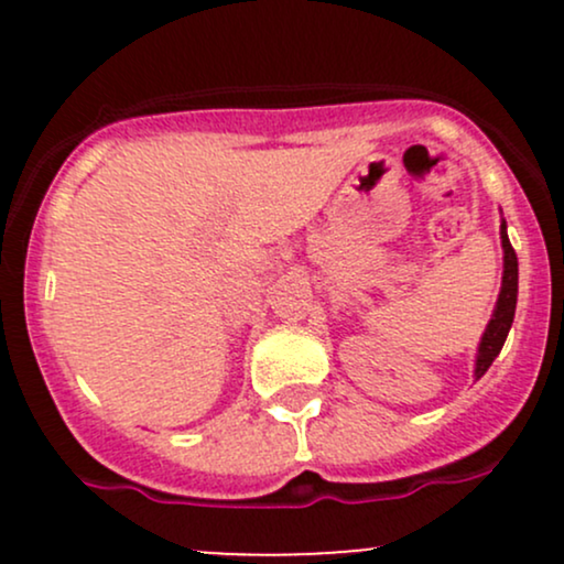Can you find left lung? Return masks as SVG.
Listing matches in <instances>:
<instances>
[{
  "instance_id": "left-lung-1",
  "label": "left lung",
  "mask_w": 564,
  "mask_h": 564,
  "mask_svg": "<svg viewBox=\"0 0 564 564\" xmlns=\"http://www.w3.org/2000/svg\"><path fill=\"white\" fill-rule=\"evenodd\" d=\"M501 246H503V278H501V294H498L496 310L490 315V323L485 326V334L477 347V364H475V377L480 379L488 371L490 364L501 352L507 334L514 323V307H517V254L511 249L509 236H507V223L501 219Z\"/></svg>"
}]
</instances>
